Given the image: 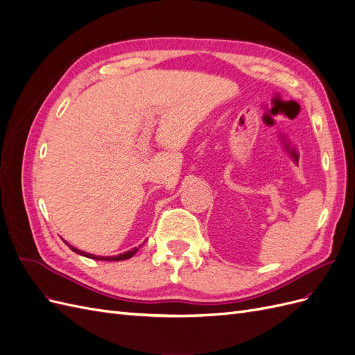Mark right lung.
I'll return each mask as SVG.
<instances>
[{
	"mask_svg": "<svg viewBox=\"0 0 355 355\" xmlns=\"http://www.w3.org/2000/svg\"><path fill=\"white\" fill-rule=\"evenodd\" d=\"M67 246H69L73 252L83 255V257H87V258H91V259H98V261H123V259H128L131 258L134 254H137V250H139L141 248V245L139 248H132L131 250H127V252L123 254H119V255H115V257H97V255H93V254H88V252H84V250H79L76 248H73L72 245H69L67 242H64Z\"/></svg>",
	"mask_w": 355,
	"mask_h": 355,
	"instance_id": "right-lung-1",
	"label": "right lung"
}]
</instances>
